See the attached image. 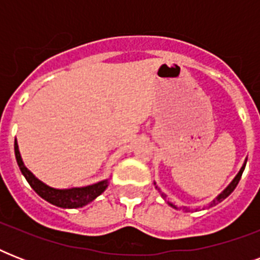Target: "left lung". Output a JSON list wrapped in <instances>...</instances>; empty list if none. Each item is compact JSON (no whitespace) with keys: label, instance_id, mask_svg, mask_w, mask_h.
<instances>
[{"label":"left lung","instance_id":"8db88e82","mask_svg":"<svg viewBox=\"0 0 260 260\" xmlns=\"http://www.w3.org/2000/svg\"><path fill=\"white\" fill-rule=\"evenodd\" d=\"M244 167H246V163L243 165V167H242V169H240V171H239V174H238V175H236V177H235L234 181L231 182L230 186H228V187H226V189L224 190V191H222V193L220 194V196H218L217 198H216V200H213V201L210 202V206L217 205L218 202H221L222 200H225V198L228 197V196H230V194L232 193V191H234L235 187L238 186L239 181H240V178H242V174H243V171H244ZM156 189H158V186H156ZM158 190H159V189H158ZM160 194H162V197H163V198H166V194H163V193H160ZM169 204H170V205L173 206V208H175V209H177V206L174 205V204H171V202H169Z\"/></svg>","mask_w":260,"mask_h":260}]
</instances>
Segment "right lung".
I'll use <instances>...</instances> for the list:
<instances>
[{
  "mask_svg": "<svg viewBox=\"0 0 260 260\" xmlns=\"http://www.w3.org/2000/svg\"><path fill=\"white\" fill-rule=\"evenodd\" d=\"M14 155L16 160L21 170L22 175L25 177L30 187L36 191L42 198H44L47 202H50L52 205L59 206V208H66V209H74V208H82L86 204L91 202L94 198H97L104 190L108 187V179L98 182L94 185L85 186V187H73V189H54L39 181L34 174L30 173L22 163L21 155L18 151L17 142H14Z\"/></svg>",
  "mask_w": 260,
  "mask_h": 260,
  "instance_id": "obj_1",
  "label": "right lung"
}]
</instances>
